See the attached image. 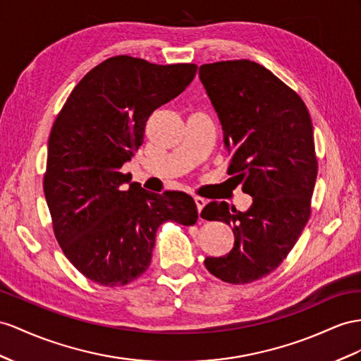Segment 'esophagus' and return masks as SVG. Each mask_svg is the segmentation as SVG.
I'll list each match as a JSON object with an SVG mask.
<instances>
[{
  "mask_svg": "<svg viewBox=\"0 0 361 361\" xmlns=\"http://www.w3.org/2000/svg\"><path fill=\"white\" fill-rule=\"evenodd\" d=\"M195 204H197V209H198V212H200V214H201L202 207L206 206V200H204V198H201V197H195ZM200 219H202V218L200 216Z\"/></svg>",
  "mask_w": 361,
  "mask_h": 361,
  "instance_id": "esophagus-1",
  "label": "esophagus"
}]
</instances>
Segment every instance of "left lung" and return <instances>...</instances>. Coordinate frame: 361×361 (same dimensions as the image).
<instances>
[{
    "label": "left lung",
    "instance_id": "left-lung-1",
    "mask_svg": "<svg viewBox=\"0 0 361 361\" xmlns=\"http://www.w3.org/2000/svg\"><path fill=\"white\" fill-rule=\"evenodd\" d=\"M200 79L223 126L227 172L253 198L245 212L224 201L202 209V218L235 235L230 253L204 265L221 281L250 283L283 262L310 219L317 178L311 117L298 92L253 61L204 63Z\"/></svg>",
    "mask_w": 361,
    "mask_h": 361
}]
</instances>
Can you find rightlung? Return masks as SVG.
<instances>
[{
    "instance_id": "1",
    "label": "right lung",
    "mask_w": 361,
    "mask_h": 361,
    "mask_svg": "<svg viewBox=\"0 0 361 361\" xmlns=\"http://www.w3.org/2000/svg\"><path fill=\"white\" fill-rule=\"evenodd\" d=\"M197 68L109 58L82 78L54 120L45 200L63 255L92 282H133L151 264L157 228L166 221L197 223L188 193H154L138 183L126 188L120 172L142 146L147 118L186 90Z\"/></svg>"
}]
</instances>
